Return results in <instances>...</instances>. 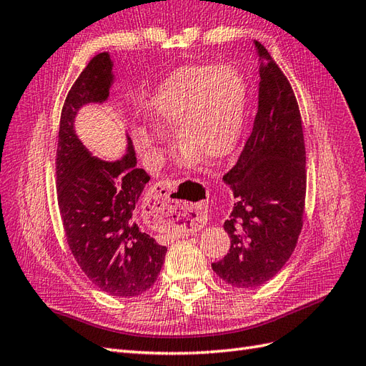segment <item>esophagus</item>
I'll return each instance as SVG.
<instances>
[{"instance_id":"1","label":"esophagus","mask_w":366,"mask_h":366,"mask_svg":"<svg viewBox=\"0 0 366 366\" xmlns=\"http://www.w3.org/2000/svg\"><path fill=\"white\" fill-rule=\"evenodd\" d=\"M174 182L164 180L155 183L146 197L147 215L151 217L157 228H183L195 229L203 219L204 203L199 197L192 195V200L172 199Z\"/></svg>"}]
</instances>
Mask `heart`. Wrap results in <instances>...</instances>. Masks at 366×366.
Returning a JSON list of instances; mask_svg holds the SVG:
<instances>
[{"label": "heart", "mask_w": 366, "mask_h": 366, "mask_svg": "<svg viewBox=\"0 0 366 366\" xmlns=\"http://www.w3.org/2000/svg\"><path fill=\"white\" fill-rule=\"evenodd\" d=\"M248 89L243 75L234 66L186 64L157 86L146 102L149 123L164 131L174 127L179 144L186 147L182 162L199 163L202 159L219 163L240 140ZM162 135L146 127H135V151L149 155Z\"/></svg>", "instance_id": "1"}]
</instances>
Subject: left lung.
<instances>
[{
	"mask_svg": "<svg viewBox=\"0 0 366 366\" xmlns=\"http://www.w3.org/2000/svg\"><path fill=\"white\" fill-rule=\"evenodd\" d=\"M259 55V109L240 159L223 177L234 207L223 228L229 252L212 269L235 288H257L291 257L302 231L306 154L297 100L269 52Z\"/></svg>",
	"mask_w": 366,
	"mask_h": 366,
	"instance_id": "obj_1",
	"label": "left lung"
}]
</instances>
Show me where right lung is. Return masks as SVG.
<instances>
[{
	"mask_svg": "<svg viewBox=\"0 0 366 366\" xmlns=\"http://www.w3.org/2000/svg\"><path fill=\"white\" fill-rule=\"evenodd\" d=\"M114 83V63L104 52L92 58L67 94L56 149L58 206L69 248L89 280L129 299L155 283L167 252L135 220L151 177L137 167L127 135L124 154L109 162L89 151L75 131L78 112L107 103Z\"/></svg>",
	"mask_w": 366,
	"mask_h": 366,
	"instance_id": "obj_1",
	"label": "right lung"
}]
</instances>
